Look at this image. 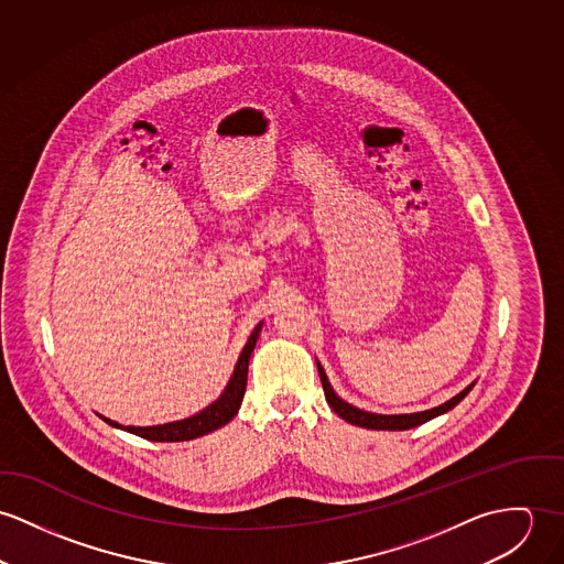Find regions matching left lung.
Here are the masks:
<instances>
[{"label":"left lung","instance_id":"obj_1","mask_svg":"<svg viewBox=\"0 0 564 564\" xmlns=\"http://www.w3.org/2000/svg\"><path fill=\"white\" fill-rule=\"evenodd\" d=\"M315 366H317V375H319V380H322V389H324V395H326L328 406H330L341 420H346L348 424H355V426H361V429H370V431H409V429L422 426V424L435 420L438 415L452 411V409L474 389V384H476V382L467 384L460 393H456V395L449 398L447 402L438 404L435 409H429V411H420V413H400V415H382V413H370V411L357 409V406H352L350 402L341 400V398L335 393V389L330 387V382H328V378H326V372H324L322 364L315 361Z\"/></svg>","mask_w":564,"mask_h":564}]
</instances>
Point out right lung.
<instances>
[{
	"mask_svg": "<svg viewBox=\"0 0 564 564\" xmlns=\"http://www.w3.org/2000/svg\"><path fill=\"white\" fill-rule=\"evenodd\" d=\"M263 322H259L252 328L251 337L247 341V346L242 348L238 364L234 368V375L229 378L225 391L218 395V400H214L209 406H205L203 411L189 415L186 420H177V422H169V424H158V426H123L115 420H108L104 415H99L106 424L121 429L126 433H131L135 437L149 438V441H162V443H175V441H189V438L203 437L207 433H214L218 429H223L225 424H229L236 415L238 409L242 404L245 391H247V376H249V359H251L252 348L257 344V337L261 333Z\"/></svg>",
	"mask_w": 564,
	"mask_h": 564,
	"instance_id": "obj_1",
	"label": "right lung"
}]
</instances>
